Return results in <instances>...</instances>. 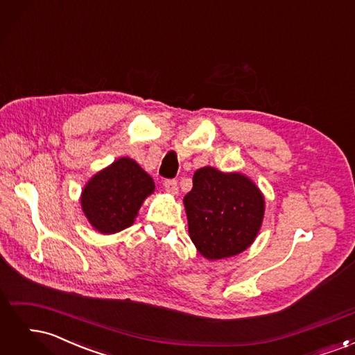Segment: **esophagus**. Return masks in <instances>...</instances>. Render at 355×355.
Returning a JSON list of instances; mask_svg holds the SVG:
<instances>
[{
	"instance_id": "1",
	"label": "esophagus",
	"mask_w": 355,
	"mask_h": 355,
	"mask_svg": "<svg viewBox=\"0 0 355 355\" xmlns=\"http://www.w3.org/2000/svg\"><path fill=\"white\" fill-rule=\"evenodd\" d=\"M164 189L168 192V194L171 196H176L178 191H179V187H178V182L173 180V179H168L164 182Z\"/></svg>"
}]
</instances>
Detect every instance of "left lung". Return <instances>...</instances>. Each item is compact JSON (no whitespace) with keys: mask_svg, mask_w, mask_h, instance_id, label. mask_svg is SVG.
<instances>
[{"mask_svg":"<svg viewBox=\"0 0 355 355\" xmlns=\"http://www.w3.org/2000/svg\"><path fill=\"white\" fill-rule=\"evenodd\" d=\"M184 206L192 243L206 259L218 261L253 244L263 222L265 197L244 173L206 166L192 176Z\"/></svg>","mask_w":355,"mask_h":355,"instance_id":"1","label":"left lung"}]
</instances>
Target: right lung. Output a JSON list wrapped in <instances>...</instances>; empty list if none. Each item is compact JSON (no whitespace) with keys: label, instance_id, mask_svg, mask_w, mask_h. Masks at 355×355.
<instances>
[{"label":"right lung","instance_id":"add662e5","mask_svg":"<svg viewBox=\"0 0 355 355\" xmlns=\"http://www.w3.org/2000/svg\"><path fill=\"white\" fill-rule=\"evenodd\" d=\"M153 178L135 159L121 157L93 175L81 191V210L105 235L132 227L144 201L153 194Z\"/></svg>","mask_w":355,"mask_h":355}]
</instances>
